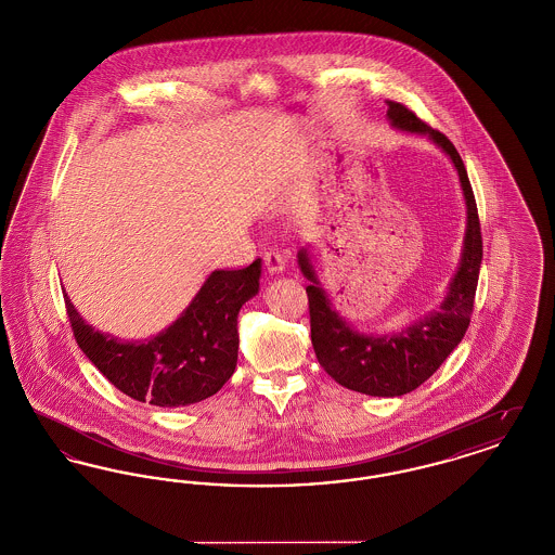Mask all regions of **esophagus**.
<instances>
[{
	"label": "esophagus",
	"mask_w": 555,
	"mask_h": 555,
	"mask_svg": "<svg viewBox=\"0 0 555 555\" xmlns=\"http://www.w3.org/2000/svg\"><path fill=\"white\" fill-rule=\"evenodd\" d=\"M264 266L266 270H268L270 274L283 272V270H285V258H283V254H281V251H276V249H268V251H264Z\"/></svg>",
	"instance_id": "obj_1"
}]
</instances>
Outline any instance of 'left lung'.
Listing matches in <instances>:
<instances>
[{
    "instance_id": "1",
    "label": "left lung",
    "mask_w": 555,
    "mask_h": 555,
    "mask_svg": "<svg viewBox=\"0 0 555 555\" xmlns=\"http://www.w3.org/2000/svg\"><path fill=\"white\" fill-rule=\"evenodd\" d=\"M387 116L393 127L428 134L455 164L468 206V229L462 262L449 285L441 310L433 312L418 324L408 326L399 335L387 337H369L351 331L318 285L306 251H299L301 272L312 281L306 293L318 362L341 387L372 397L405 396L418 389L446 362L468 331L482 260V235L475 193L457 150L443 132L430 129L410 107L391 100H387Z\"/></svg>"
}]
</instances>
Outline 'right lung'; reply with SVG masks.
Segmentation results:
<instances>
[{
  "mask_svg": "<svg viewBox=\"0 0 555 555\" xmlns=\"http://www.w3.org/2000/svg\"><path fill=\"white\" fill-rule=\"evenodd\" d=\"M260 258L238 270H216L185 314L145 344H122L85 324L64 295L82 353L107 380L137 401L181 408L218 393L237 366V314L260 287Z\"/></svg>",
  "mask_w": 555,
  "mask_h": 555,
  "instance_id": "1",
  "label": "right lung"
}]
</instances>
